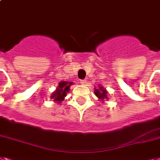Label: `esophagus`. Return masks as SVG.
<instances>
[{"mask_svg":"<svg viewBox=\"0 0 160 160\" xmlns=\"http://www.w3.org/2000/svg\"><path fill=\"white\" fill-rule=\"evenodd\" d=\"M80 83H81V84H85L87 83V81L85 80H81V82H80Z\"/></svg>","mask_w":160,"mask_h":160,"instance_id":"1","label":"esophagus"}]
</instances>
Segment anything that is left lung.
<instances>
[{"label":"left lung","instance_id":"1","mask_svg":"<svg viewBox=\"0 0 160 160\" xmlns=\"http://www.w3.org/2000/svg\"><path fill=\"white\" fill-rule=\"evenodd\" d=\"M94 94L98 97V100L101 101L102 103H104L105 101H107L109 99V94L108 93L107 89H105L104 87H102V85L98 84V88H94Z\"/></svg>","mask_w":160,"mask_h":160}]
</instances>
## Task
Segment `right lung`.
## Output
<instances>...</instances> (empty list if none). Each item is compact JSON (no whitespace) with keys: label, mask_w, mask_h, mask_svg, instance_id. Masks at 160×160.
Listing matches in <instances>:
<instances>
[{"label":"right lung","mask_w":160,"mask_h":160,"mask_svg":"<svg viewBox=\"0 0 160 160\" xmlns=\"http://www.w3.org/2000/svg\"><path fill=\"white\" fill-rule=\"evenodd\" d=\"M73 84L74 82L71 81H60L56 90L52 93L51 98L57 103H61L65 99L67 93H69L70 87Z\"/></svg>","instance_id":"obj_1"}]
</instances>
